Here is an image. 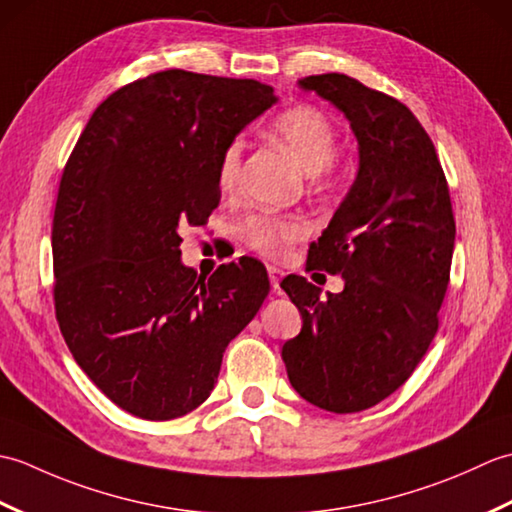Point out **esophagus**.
Returning <instances> with one entry per match:
<instances>
[{
    "mask_svg": "<svg viewBox=\"0 0 512 512\" xmlns=\"http://www.w3.org/2000/svg\"><path fill=\"white\" fill-rule=\"evenodd\" d=\"M281 275H284V270H279L277 266H268V277H270V286H273V290H275V292L279 290V281H281Z\"/></svg>",
    "mask_w": 512,
    "mask_h": 512,
    "instance_id": "obj_1",
    "label": "esophagus"
}]
</instances>
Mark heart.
<instances>
[{
	"label": "heart",
	"instance_id": "1",
	"mask_svg": "<svg viewBox=\"0 0 512 512\" xmlns=\"http://www.w3.org/2000/svg\"><path fill=\"white\" fill-rule=\"evenodd\" d=\"M273 134L292 151L299 165L312 173L314 180H323L328 176L339 140H336L332 123L317 107L297 105L281 112L273 121ZM242 165L244 140L235 138L224 147L220 162H217V187H220V191L231 193L237 189ZM306 235L308 226L299 217L286 215L259 213L248 217L242 226L244 242L255 253L270 259H284L288 250L299 244L301 239H306Z\"/></svg>",
	"mask_w": 512,
	"mask_h": 512
}]
</instances>
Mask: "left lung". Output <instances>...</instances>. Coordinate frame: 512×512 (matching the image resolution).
Here are the masks:
<instances>
[{
  "instance_id": "obj_1",
  "label": "left lung",
  "mask_w": 512,
  "mask_h": 512,
  "mask_svg": "<svg viewBox=\"0 0 512 512\" xmlns=\"http://www.w3.org/2000/svg\"><path fill=\"white\" fill-rule=\"evenodd\" d=\"M299 85L350 121L358 173L308 250L306 270L339 273L345 288L321 299L306 277L281 281L303 319L281 358L301 398L354 413L394 394L438 332L455 244L451 195L436 147L407 105L336 72Z\"/></svg>"
}]
</instances>
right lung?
<instances>
[{
	"mask_svg": "<svg viewBox=\"0 0 512 512\" xmlns=\"http://www.w3.org/2000/svg\"><path fill=\"white\" fill-rule=\"evenodd\" d=\"M275 103L253 79L165 70L107 96L76 140L52 220L54 310L74 361L132 416L200 407L268 297L253 257L198 277L180 228L209 220L224 147Z\"/></svg>",
	"mask_w": 512,
	"mask_h": 512,
	"instance_id": "add662e5",
	"label": "right lung"
}]
</instances>
